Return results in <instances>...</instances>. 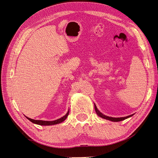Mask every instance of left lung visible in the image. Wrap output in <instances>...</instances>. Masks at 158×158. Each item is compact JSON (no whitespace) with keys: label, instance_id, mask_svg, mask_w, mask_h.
I'll return each mask as SVG.
<instances>
[{"label":"left lung","instance_id":"8db88e82","mask_svg":"<svg viewBox=\"0 0 158 158\" xmlns=\"http://www.w3.org/2000/svg\"><path fill=\"white\" fill-rule=\"evenodd\" d=\"M94 107H95V111H96V113L98 114V116H99L100 117H102L103 118H105V119H107V120H109V121H113V122H118V121H123L125 120V119L128 118V117H132L133 114H131V115H129V116H127V117H120V118H114V117H108V116H106L105 115V114H103V113H102L101 112H100L99 110L98 109L96 106H95V104H94Z\"/></svg>","mask_w":158,"mask_h":158}]
</instances>
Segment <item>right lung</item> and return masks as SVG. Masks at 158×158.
Masks as SVG:
<instances>
[{
  "label": "right lung",
  "mask_w": 158,
  "mask_h": 158,
  "mask_svg": "<svg viewBox=\"0 0 158 158\" xmlns=\"http://www.w3.org/2000/svg\"><path fill=\"white\" fill-rule=\"evenodd\" d=\"M69 114V111H68V112L66 113V114H65L64 116H63V117H60L59 119H56L55 121H41V120H34V119H31L29 117H27L26 118L28 119V120H30L31 122H32L34 124H37V125H44V126H47V125H56V124H59L60 123L62 122H63L65 119L67 118L68 115Z\"/></svg>",
  "instance_id": "1"
}]
</instances>
